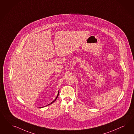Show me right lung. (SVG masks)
Listing matches in <instances>:
<instances>
[{"label": "right lung", "instance_id": "1", "mask_svg": "<svg viewBox=\"0 0 134 134\" xmlns=\"http://www.w3.org/2000/svg\"><path fill=\"white\" fill-rule=\"evenodd\" d=\"M58 95H59V91H58V94H57V97H56V98H55V99H54V100H53V101L52 102H51V103L49 104V105H51V104H52V103H53L55 101V100H57V98L58 96Z\"/></svg>", "mask_w": 134, "mask_h": 134}]
</instances>
